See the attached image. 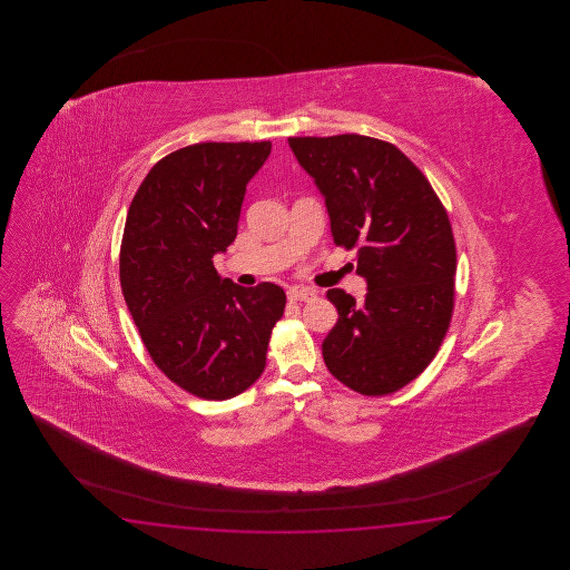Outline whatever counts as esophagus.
Returning a JSON list of instances; mask_svg holds the SVG:
<instances>
[{
	"label": "esophagus",
	"instance_id": "34e87169",
	"mask_svg": "<svg viewBox=\"0 0 570 570\" xmlns=\"http://www.w3.org/2000/svg\"><path fill=\"white\" fill-rule=\"evenodd\" d=\"M287 297L291 302H312V299H315V291L293 287V289L287 291Z\"/></svg>",
	"mask_w": 570,
	"mask_h": 570
}]
</instances>
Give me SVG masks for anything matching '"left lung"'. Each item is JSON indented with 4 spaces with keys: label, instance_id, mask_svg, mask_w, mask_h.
I'll return each mask as SVG.
<instances>
[{
    "label": "left lung",
    "instance_id": "obj_1",
    "mask_svg": "<svg viewBox=\"0 0 570 570\" xmlns=\"http://www.w3.org/2000/svg\"><path fill=\"white\" fill-rule=\"evenodd\" d=\"M291 150L326 197L334 243L356 248L363 303L327 291L338 309L322 354L361 395L395 393L434 361L454 312L456 244L424 173L397 146L361 136H293Z\"/></svg>",
    "mask_w": 570,
    "mask_h": 570
}]
</instances>
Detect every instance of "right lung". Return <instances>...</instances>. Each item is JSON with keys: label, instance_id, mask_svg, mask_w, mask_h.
<instances>
[{"label": "right lung", "instance_id": "1", "mask_svg": "<svg viewBox=\"0 0 570 570\" xmlns=\"http://www.w3.org/2000/svg\"><path fill=\"white\" fill-rule=\"evenodd\" d=\"M268 155V140L179 148L148 170L126 216L120 283L134 324L153 363L202 400H230L263 375L285 312L279 285L240 287L214 267Z\"/></svg>", "mask_w": 570, "mask_h": 570}]
</instances>
